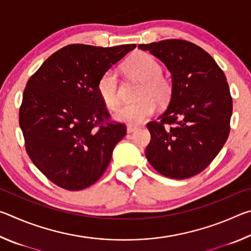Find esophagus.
<instances>
[{"mask_svg":"<svg viewBox=\"0 0 251 251\" xmlns=\"http://www.w3.org/2000/svg\"><path fill=\"white\" fill-rule=\"evenodd\" d=\"M137 129V126H127V133H134V131Z\"/></svg>","mask_w":251,"mask_h":251,"instance_id":"obj_1","label":"esophagus"}]
</instances>
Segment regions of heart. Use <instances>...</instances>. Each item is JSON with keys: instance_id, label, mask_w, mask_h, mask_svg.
Listing matches in <instances>:
<instances>
[{"instance_id": "1", "label": "heart", "mask_w": 251, "mask_h": 251, "mask_svg": "<svg viewBox=\"0 0 251 251\" xmlns=\"http://www.w3.org/2000/svg\"><path fill=\"white\" fill-rule=\"evenodd\" d=\"M124 70L130 77L141 82L136 92L134 103L126 104L117 110L115 120L128 125L141 124L155 112L158 105L167 104L173 94V84L163 74V66L151 55L138 52L128 58ZM97 92L106 107L115 110L121 103L118 76L115 71L108 70L100 76L97 83Z\"/></svg>"}]
</instances>
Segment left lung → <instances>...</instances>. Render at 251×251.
Here are the masks:
<instances>
[{
    "mask_svg": "<svg viewBox=\"0 0 251 251\" xmlns=\"http://www.w3.org/2000/svg\"><path fill=\"white\" fill-rule=\"evenodd\" d=\"M172 73L167 109L147 123L151 143L145 155L161 175L186 179L201 173L230 133L232 99L223 70L206 50L184 40L139 44Z\"/></svg>",
    "mask_w": 251,
    "mask_h": 251,
    "instance_id": "left-lung-1",
    "label": "left lung"
}]
</instances>
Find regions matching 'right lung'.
Masks as SVG:
<instances>
[{"instance_id": "obj_1", "label": "right lung", "mask_w": 251, "mask_h": 251, "mask_svg": "<svg viewBox=\"0 0 251 251\" xmlns=\"http://www.w3.org/2000/svg\"><path fill=\"white\" fill-rule=\"evenodd\" d=\"M135 48L67 45L27 80L19 113L25 150L53 184L82 190L95 184L108 167L126 126L110 120L97 83Z\"/></svg>"}]
</instances>
